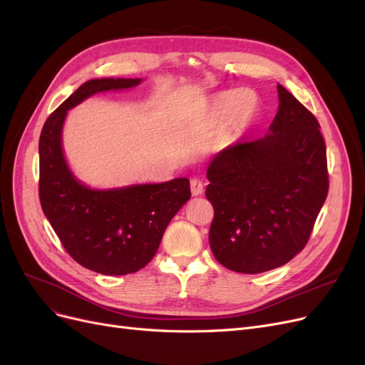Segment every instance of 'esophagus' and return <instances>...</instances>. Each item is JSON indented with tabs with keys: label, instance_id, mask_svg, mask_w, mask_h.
<instances>
[{
	"label": "esophagus",
	"instance_id": "obj_1",
	"mask_svg": "<svg viewBox=\"0 0 365 365\" xmlns=\"http://www.w3.org/2000/svg\"><path fill=\"white\" fill-rule=\"evenodd\" d=\"M190 190H192L193 196L202 195V192H204V182L201 180H197V178L190 180Z\"/></svg>",
	"mask_w": 365,
	"mask_h": 365
}]
</instances>
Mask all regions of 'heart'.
I'll list each match as a JSON object with an SVG mask.
<instances>
[{
  "mask_svg": "<svg viewBox=\"0 0 365 365\" xmlns=\"http://www.w3.org/2000/svg\"><path fill=\"white\" fill-rule=\"evenodd\" d=\"M250 93L245 90H233L220 93L213 98L204 115V121L208 125H224L233 121L237 125L247 123L252 113L245 111L251 106Z\"/></svg>",
  "mask_w": 365,
  "mask_h": 365,
  "instance_id": "b5f03b06",
  "label": "heart"
}]
</instances>
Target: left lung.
<instances>
[{"label": "left lung", "mask_w": 365, "mask_h": 365, "mask_svg": "<svg viewBox=\"0 0 365 365\" xmlns=\"http://www.w3.org/2000/svg\"><path fill=\"white\" fill-rule=\"evenodd\" d=\"M279 111L262 138L217 152L205 196L215 208L208 242L242 274L279 268L300 252L327 192L326 143L315 115L277 85Z\"/></svg>", "instance_id": "8db88e82"}]
</instances>
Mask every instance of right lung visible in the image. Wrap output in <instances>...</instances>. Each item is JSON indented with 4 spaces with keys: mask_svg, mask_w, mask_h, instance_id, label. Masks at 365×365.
Instances as JSON below:
<instances>
[{
    "mask_svg": "<svg viewBox=\"0 0 365 365\" xmlns=\"http://www.w3.org/2000/svg\"><path fill=\"white\" fill-rule=\"evenodd\" d=\"M141 79H93L81 85L43 123L39 137V200L54 233L82 267L105 275L145 268L164 230L190 200V181L93 190L74 178L62 152L67 111L96 93L137 86Z\"/></svg>",
    "mask_w": 365,
    "mask_h": 365,
    "instance_id": "right-lung-1",
    "label": "right lung"
}]
</instances>
